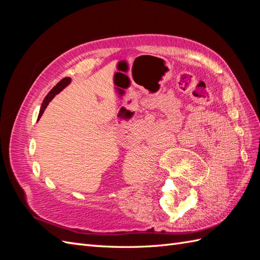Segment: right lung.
Returning <instances> with one entry per match:
<instances>
[{"mask_svg":"<svg viewBox=\"0 0 260 260\" xmlns=\"http://www.w3.org/2000/svg\"><path fill=\"white\" fill-rule=\"evenodd\" d=\"M70 81H71V79L69 78V77H66V78H63L62 80H60L58 84L54 86L52 89L50 90V92L48 93V95L46 96V98H45V101H43V103H42V105H41V108H40V112H39V116H38V120L40 119V117L42 116V114H43V112H45V109L47 108V106L49 105V103H50L52 99H53V97L57 95V93H59L60 91H61L63 88L66 87V86H68L69 84H70Z\"/></svg>","mask_w":260,"mask_h":260,"instance_id":"obj_1","label":"right lung"}]
</instances>
